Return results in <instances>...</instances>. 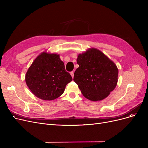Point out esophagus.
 Returning a JSON list of instances; mask_svg holds the SVG:
<instances>
[{
    "label": "esophagus",
    "instance_id": "esophagus-1",
    "mask_svg": "<svg viewBox=\"0 0 148 148\" xmlns=\"http://www.w3.org/2000/svg\"><path fill=\"white\" fill-rule=\"evenodd\" d=\"M70 75H71V77H72V78H73V77H74V72H73V71H71Z\"/></svg>",
    "mask_w": 148,
    "mask_h": 148
}]
</instances>
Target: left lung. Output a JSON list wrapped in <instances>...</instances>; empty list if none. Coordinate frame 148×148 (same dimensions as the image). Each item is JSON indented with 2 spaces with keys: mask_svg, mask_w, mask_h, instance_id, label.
I'll use <instances>...</instances> for the list:
<instances>
[{
  "mask_svg": "<svg viewBox=\"0 0 148 148\" xmlns=\"http://www.w3.org/2000/svg\"><path fill=\"white\" fill-rule=\"evenodd\" d=\"M77 61L79 67L75 71L73 80L86 99L103 100L115 88L119 70L101 51L88 49L78 56Z\"/></svg>",
  "mask_w": 148,
  "mask_h": 148,
  "instance_id": "1",
  "label": "left lung"
}]
</instances>
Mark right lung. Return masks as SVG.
<instances>
[{
	"instance_id": "1",
	"label": "right lung",
	"mask_w": 148,
	"mask_h": 148,
	"mask_svg": "<svg viewBox=\"0 0 148 148\" xmlns=\"http://www.w3.org/2000/svg\"><path fill=\"white\" fill-rule=\"evenodd\" d=\"M72 78L57 53L42 52L33 61L25 75V82L34 96L45 101L57 99L64 93Z\"/></svg>"
}]
</instances>
